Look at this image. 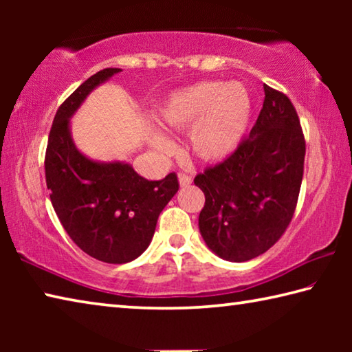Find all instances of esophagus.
<instances>
[{"instance_id":"obj_1","label":"esophagus","mask_w":352,"mask_h":352,"mask_svg":"<svg viewBox=\"0 0 352 352\" xmlns=\"http://www.w3.org/2000/svg\"><path fill=\"white\" fill-rule=\"evenodd\" d=\"M178 182H180V186L186 188V186H189L190 183H192V177L184 174V172H180V174H178Z\"/></svg>"}]
</instances>
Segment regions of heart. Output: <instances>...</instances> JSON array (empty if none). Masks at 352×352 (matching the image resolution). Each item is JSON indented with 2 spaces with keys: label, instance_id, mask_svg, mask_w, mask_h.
Returning <instances> with one entry per match:
<instances>
[{
  "label": "heart",
  "instance_id": "1",
  "mask_svg": "<svg viewBox=\"0 0 352 352\" xmlns=\"http://www.w3.org/2000/svg\"><path fill=\"white\" fill-rule=\"evenodd\" d=\"M252 111V94L243 83L205 80L172 93L158 110V119L169 129L189 127L190 152L204 162H219L239 147ZM152 141L160 152L172 148L162 133H155Z\"/></svg>",
  "mask_w": 352,
  "mask_h": 352
}]
</instances>
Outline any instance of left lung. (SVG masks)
Here are the masks:
<instances>
[{
    "label": "left lung",
    "mask_w": 352,
    "mask_h": 352,
    "mask_svg": "<svg viewBox=\"0 0 352 352\" xmlns=\"http://www.w3.org/2000/svg\"><path fill=\"white\" fill-rule=\"evenodd\" d=\"M252 132L222 163L194 178L205 194L199 228L222 259L245 262L281 239L295 214L306 141L294 104L264 85Z\"/></svg>",
    "instance_id": "left-lung-1"
}]
</instances>
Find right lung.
Masks as SVG:
<instances>
[{"mask_svg": "<svg viewBox=\"0 0 352 352\" xmlns=\"http://www.w3.org/2000/svg\"><path fill=\"white\" fill-rule=\"evenodd\" d=\"M119 71H99L63 100L45 155L46 186L65 231L82 252L109 264L130 262L144 252L160 212L180 186L175 172L148 182L126 163L91 162L71 140L69 118L93 88Z\"/></svg>", "mask_w": 352, "mask_h": 352, "instance_id": "obj_1", "label": "right lung"}]
</instances>
